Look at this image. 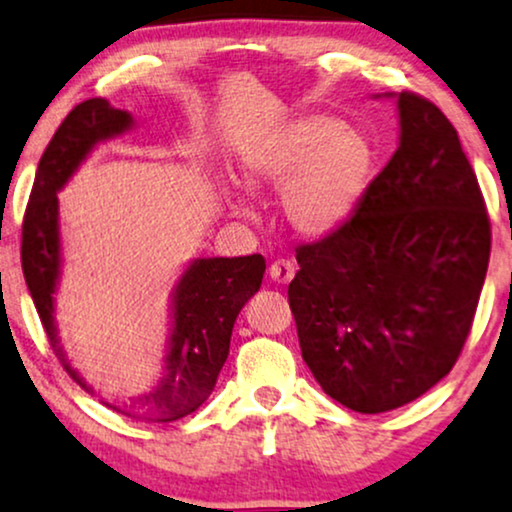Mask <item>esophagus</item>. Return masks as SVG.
<instances>
[{
    "instance_id": "1",
    "label": "esophagus",
    "mask_w": 512,
    "mask_h": 512,
    "mask_svg": "<svg viewBox=\"0 0 512 512\" xmlns=\"http://www.w3.org/2000/svg\"><path fill=\"white\" fill-rule=\"evenodd\" d=\"M294 273H296V266L292 261H287V258H277L275 263H270V277H273L275 282H282V285L292 282Z\"/></svg>"
}]
</instances>
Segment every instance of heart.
I'll return each mask as SVG.
<instances>
[{"label":"heart","instance_id":"obj_1","mask_svg":"<svg viewBox=\"0 0 512 512\" xmlns=\"http://www.w3.org/2000/svg\"><path fill=\"white\" fill-rule=\"evenodd\" d=\"M370 170V142L327 113L294 118L242 156L244 185L254 192L282 189V213L306 237H325L349 220Z\"/></svg>","mask_w":512,"mask_h":512}]
</instances>
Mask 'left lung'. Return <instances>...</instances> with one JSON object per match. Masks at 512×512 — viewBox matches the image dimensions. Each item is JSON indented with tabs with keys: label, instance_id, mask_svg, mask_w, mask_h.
I'll list each match as a JSON object with an SVG mask.
<instances>
[{
	"label": "left lung",
	"instance_id": "obj_1",
	"mask_svg": "<svg viewBox=\"0 0 512 512\" xmlns=\"http://www.w3.org/2000/svg\"><path fill=\"white\" fill-rule=\"evenodd\" d=\"M401 137L353 216L296 249L289 282L301 356L327 396L384 413L456 365L487 277L491 223L458 132L399 94Z\"/></svg>",
	"mask_w": 512,
	"mask_h": 512
}]
</instances>
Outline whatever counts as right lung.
<instances>
[{
    "label": "right lung",
    "mask_w": 512,
    "mask_h": 512,
    "mask_svg": "<svg viewBox=\"0 0 512 512\" xmlns=\"http://www.w3.org/2000/svg\"><path fill=\"white\" fill-rule=\"evenodd\" d=\"M130 128V113L113 109L102 97L75 106L44 149L23 216L21 263L25 285L63 370L92 396L94 389L71 368L56 337L54 292L61 273L56 192L66 185L94 144ZM263 273L266 258L261 254L197 258L173 289V332L161 382L137 399L109 401L99 396V401L116 413L144 422H173L194 413L216 387L218 372L230 353L232 327L246 301L261 289Z\"/></svg>",
    "instance_id": "add662e5"
}]
</instances>
